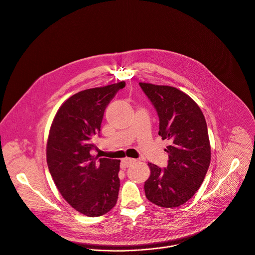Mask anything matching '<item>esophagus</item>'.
<instances>
[{"label":"esophagus","mask_w":255,"mask_h":255,"mask_svg":"<svg viewBox=\"0 0 255 255\" xmlns=\"http://www.w3.org/2000/svg\"><path fill=\"white\" fill-rule=\"evenodd\" d=\"M135 161L134 158H130V157H125L121 160V167L122 168H126L128 167L130 164H132Z\"/></svg>","instance_id":"esophagus-1"}]
</instances>
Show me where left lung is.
<instances>
[{
	"label": "left lung",
	"mask_w": 255,
	"mask_h": 255,
	"mask_svg": "<svg viewBox=\"0 0 255 255\" xmlns=\"http://www.w3.org/2000/svg\"><path fill=\"white\" fill-rule=\"evenodd\" d=\"M153 103L158 135L168 140L167 166L148 163L151 175L144 188L149 201L163 208L186 203L199 189L211 161V146L203 112L189 96L176 88L139 83Z\"/></svg>",
	"instance_id": "left-lung-1"
}]
</instances>
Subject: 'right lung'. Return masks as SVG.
<instances>
[{"mask_svg": "<svg viewBox=\"0 0 255 255\" xmlns=\"http://www.w3.org/2000/svg\"><path fill=\"white\" fill-rule=\"evenodd\" d=\"M125 82L82 91L58 109L49 131L46 158L63 198L81 214L99 217L117 202L120 160L91 154L104 110Z\"/></svg>", "mask_w": 255, "mask_h": 255, "instance_id": "add662e5", "label": "right lung"}]
</instances>
